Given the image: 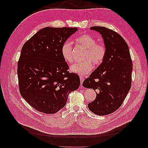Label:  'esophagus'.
Here are the masks:
<instances>
[{
    "instance_id": "34e87169",
    "label": "esophagus",
    "mask_w": 148,
    "mask_h": 148,
    "mask_svg": "<svg viewBox=\"0 0 148 148\" xmlns=\"http://www.w3.org/2000/svg\"><path fill=\"white\" fill-rule=\"evenodd\" d=\"M80 81H81V87H82V82L84 81V78L82 76H80Z\"/></svg>"
}]
</instances>
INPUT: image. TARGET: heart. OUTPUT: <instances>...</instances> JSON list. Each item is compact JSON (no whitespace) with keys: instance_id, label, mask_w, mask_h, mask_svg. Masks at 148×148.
Wrapping results in <instances>:
<instances>
[{"instance_id":"heart-1","label":"heart","mask_w":148,"mask_h":148,"mask_svg":"<svg viewBox=\"0 0 148 148\" xmlns=\"http://www.w3.org/2000/svg\"><path fill=\"white\" fill-rule=\"evenodd\" d=\"M75 42L77 45L86 49L83 58L86 60L73 64L70 67V70L73 73L84 76L92 70L93 66L91 61L95 65L102 64L106 57L107 49L104 45L96 43V40L88 34L81 35L75 39ZM61 54L66 62H73V47L70 42L66 41L62 45Z\"/></svg>"}]
</instances>
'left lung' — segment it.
I'll return each instance as SVG.
<instances>
[{
    "mask_svg": "<svg viewBox=\"0 0 148 148\" xmlns=\"http://www.w3.org/2000/svg\"><path fill=\"white\" fill-rule=\"evenodd\" d=\"M90 29L102 35L107 53L103 62L84 81L82 86L97 91L96 99L88 104L89 110L96 115H108L121 106L129 92L132 62L128 46L118 33L102 26Z\"/></svg>",
    "mask_w": 148,
    "mask_h": 148,
    "instance_id": "1",
    "label": "left lung"
}]
</instances>
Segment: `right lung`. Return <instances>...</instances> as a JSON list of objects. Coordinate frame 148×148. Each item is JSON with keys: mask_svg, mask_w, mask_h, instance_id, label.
<instances>
[{"mask_svg": "<svg viewBox=\"0 0 148 148\" xmlns=\"http://www.w3.org/2000/svg\"><path fill=\"white\" fill-rule=\"evenodd\" d=\"M77 31V27H46L22 48L17 64L19 91L40 112L56 113L64 107L69 94L79 87V76L69 73L61 54L62 45Z\"/></svg>", "mask_w": 148, "mask_h": 148, "instance_id": "add662e5", "label": "right lung"}]
</instances>
